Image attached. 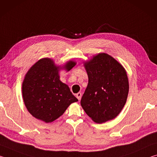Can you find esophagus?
<instances>
[{"instance_id":"1","label":"esophagus","mask_w":157,"mask_h":157,"mask_svg":"<svg viewBox=\"0 0 157 157\" xmlns=\"http://www.w3.org/2000/svg\"><path fill=\"white\" fill-rule=\"evenodd\" d=\"M76 97H77V98H78L79 100H81V98H82V93H80V92L78 93V94H76Z\"/></svg>"}]
</instances>
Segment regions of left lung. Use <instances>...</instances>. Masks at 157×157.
<instances>
[{
  "label": "left lung",
  "mask_w": 157,
  "mask_h": 157,
  "mask_svg": "<svg viewBox=\"0 0 157 157\" xmlns=\"http://www.w3.org/2000/svg\"><path fill=\"white\" fill-rule=\"evenodd\" d=\"M84 66L89 83L81 99V105L95 123L112 120L125 105L129 82L125 69L106 53H99Z\"/></svg>",
  "instance_id": "8db88e82"
}]
</instances>
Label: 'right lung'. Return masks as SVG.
<instances>
[{"label":"right lung","mask_w":157,"mask_h":157,"mask_svg":"<svg viewBox=\"0 0 157 157\" xmlns=\"http://www.w3.org/2000/svg\"><path fill=\"white\" fill-rule=\"evenodd\" d=\"M69 61L60 67L50 58L36 62L26 73L22 84L24 104L32 116L48 123L65 112L71 103L78 102L67 84L60 81L61 69L67 71L75 66Z\"/></svg>","instance_id":"right-lung-1"}]
</instances>
